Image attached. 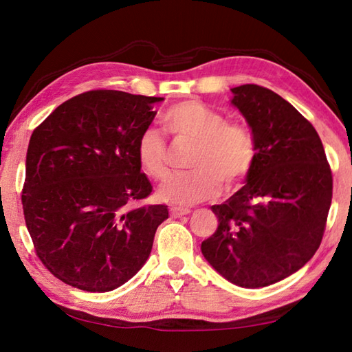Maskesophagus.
Segmentation results:
<instances>
[{"label": "esophagus", "instance_id": "34e87169", "mask_svg": "<svg viewBox=\"0 0 352 352\" xmlns=\"http://www.w3.org/2000/svg\"><path fill=\"white\" fill-rule=\"evenodd\" d=\"M169 213H170L172 218H182V216L189 214L190 210H189V208H183V207H170Z\"/></svg>", "mask_w": 352, "mask_h": 352}]
</instances>
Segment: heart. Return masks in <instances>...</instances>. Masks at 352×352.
I'll use <instances>...</instances> for the list:
<instances>
[{
	"label": "heart",
	"mask_w": 352,
	"mask_h": 352,
	"mask_svg": "<svg viewBox=\"0 0 352 352\" xmlns=\"http://www.w3.org/2000/svg\"><path fill=\"white\" fill-rule=\"evenodd\" d=\"M163 129L178 142L193 144L188 159L189 172L170 177L159 189L166 203L193 206L239 188L256 164L257 142L241 121H228L221 111L199 101H182L164 111ZM136 157L142 172L155 182L169 175V149L159 133L140 134Z\"/></svg>",
	"instance_id": "obj_1"
}]
</instances>
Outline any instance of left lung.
<instances>
[{"label":"left lung","mask_w":352,"mask_h":352,"mask_svg":"<svg viewBox=\"0 0 352 352\" xmlns=\"http://www.w3.org/2000/svg\"><path fill=\"white\" fill-rule=\"evenodd\" d=\"M257 142V159L242 189L212 210L219 221L201 243L206 260L241 287H265L315 256L333 198L322 142L307 119L258 85L231 89Z\"/></svg>","instance_id":"1"}]
</instances>
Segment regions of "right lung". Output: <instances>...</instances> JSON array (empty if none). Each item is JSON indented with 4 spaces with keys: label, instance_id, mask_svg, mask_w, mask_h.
Here are the masks:
<instances>
[{
    "label": "right lung",
    "instance_id": "obj_1",
    "mask_svg": "<svg viewBox=\"0 0 352 352\" xmlns=\"http://www.w3.org/2000/svg\"><path fill=\"white\" fill-rule=\"evenodd\" d=\"M157 96L89 91L37 125L27 149L22 208L36 256L58 280L109 292L144 266L168 207L145 206L153 186L136 145Z\"/></svg>",
    "mask_w": 352,
    "mask_h": 352
}]
</instances>
